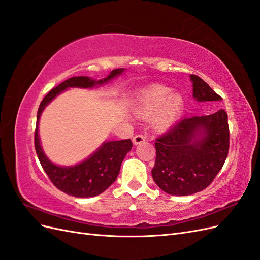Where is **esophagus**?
<instances>
[{
    "instance_id": "34e87169",
    "label": "esophagus",
    "mask_w": 260,
    "mask_h": 260,
    "mask_svg": "<svg viewBox=\"0 0 260 260\" xmlns=\"http://www.w3.org/2000/svg\"><path fill=\"white\" fill-rule=\"evenodd\" d=\"M132 142H133V144H135V145L143 143V142H145V137H143L142 135H137V136L133 137Z\"/></svg>"
}]
</instances>
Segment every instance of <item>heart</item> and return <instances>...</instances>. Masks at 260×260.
<instances>
[{
    "mask_svg": "<svg viewBox=\"0 0 260 260\" xmlns=\"http://www.w3.org/2000/svg\"><path fill=\"white\" fill-rule=\"evenodd\" d=\"M184 107V100L179 93L164 85H154L140 94L136 113L141 117H149L159 111L156 124L159 128L168 127L180 117Z\"/></svg>",
    "mask_w": 260,
    "mask_h": 260,
    "instance_id": "1",
    "label": "heart"
}]
</instances>
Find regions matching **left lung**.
Masks as SVG:
<instances>
[{
  "label": "left lung",
  "instance_id": "obj_1",
  "mask_svg": "<svg viewBox=\"0 0 260 260\" xmlns=\"http://www.w3.org/2000/svg\"><path fill=\"white\" fill-rule=\"evenodd\" d=\"M198 102L221 101L199 76L191 75ZM228 115L220 109L207 116L184 117L156 139L155 183L170 195H191L206 188L221 170L230 143Z\"/></svg>",
  "mask_w": 260,
  "mask_h": 260
}]
</instances>
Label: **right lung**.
<instances>
[{"label": "right lung", "instance_id": "right-lung-1", "mask_svg": "<svg viewBox=\"0 0 260 260\" xmlns=\"http://www.w3.org/2000/svg\"><path fill=\"white\" fill-rule=\"evenodd\" d=\"M123 68L114 69L106 78L94 80L89 77H73L52 89L42 100L38 109L37 124L35 131V147L38 158L52 183L58 190L75 198H92L103 193L111 186L119 174L121 162L132 147L131 140L109 141L94 152L89 158L72 167H60L49 160L43 153L39 139V119L45 106L56 98L59 93L68 88H93L103 84L121 75Z\"/></svg>", "mask_w": 260, "mask_h": 260}]
</instances>
